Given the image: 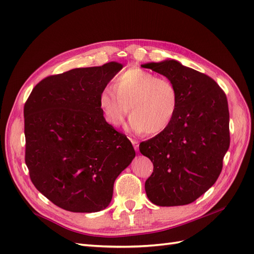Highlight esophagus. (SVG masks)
<instances>
[{"label":"esophagus","mask_w":254,"mask_h":254,"mask_svg":"<svg viewBox=\"0 0 254 254\" xmlns=\"http://www.w3.org/2000/svg\"><path fill=\"white\" fill-rule=\"evenodd\" d=\"M131 143H132V145H133L134 149H135L136 151H139V142L135 141V140H131Z\"/></svg>","instance_id":"obj_1"}]
</instances>
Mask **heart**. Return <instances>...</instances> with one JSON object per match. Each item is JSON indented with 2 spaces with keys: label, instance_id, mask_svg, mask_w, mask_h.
Listing matches in <instances>:
<instances>
[{
  "label": "heart",
  "instance_id": "b5f03b06",
  "mask_svg": "<svg viewBox=\"0 0 254 254\" xmlns=\"http://www.w3.org/2000/svg\"><path fill=\"white\" fill-rule=\"evenodd\" d=\"M179 92L168 78L131 67L121 73L113 87H105L99 94V109L113 127L123 124L129 113V127L134 132H162L175 120L179 109Z\"/></svg>",
  "mask_w": 254,
  "mask_h": 254
}]
</instances>
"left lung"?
<instances>
[{
	"label": "left lung",
	"mask_w": 254,
	"mask_h": 254,
	"mask_svg": "<svg viewBox=\"0 0 254 254\" xmlns=\"http://www.w3.org/2000/svg\"><path fill=\"white\" fill-rule=\"evenodd\" d=\"M141 66L171 79L180 98L172 124L140 144L141 153L153 164L146 195L160 206L191 203L216 182L229 149L227 96L209 76L177 60Z\"/></svg>",
	"instance_id": "1"
}]
</instances>
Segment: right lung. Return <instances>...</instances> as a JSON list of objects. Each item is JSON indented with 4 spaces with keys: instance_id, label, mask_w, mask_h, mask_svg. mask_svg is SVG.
Returning a JSON list of instances; mask_svg holds the SVG:
<instances>
[{
    "instance_id": "right-lung-1",
    "label": "right lung",
    "mask_w": 254,
    "mask_h": 254,
    "mask_svg": "<svg viewBox=\"0 0 254 254\" xmlns=\"http://www.w3.org/2000/svg\"><path fill=\"white\" fill-rule=\"evenodd\" d=\"M122 68V64L111 61L49 76L25 103L30 180L61 209H106L115 179L135 157L131 142L106 122L98 104L102 90Z\"/></svg>"
}]
</instances>
